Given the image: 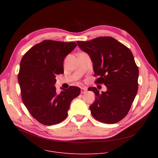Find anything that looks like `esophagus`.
<instances>
[{"instance_id":"34e87169","label":"esophagus","mask_w":158,"mask_h":158,"mask_svg":"<svg viewBox=\"0 0 158 158\" xmlns=\"http://www.w3.org/2000/svg\"><path fill=\"white\" fill-rule=\"evenodd\" d=\"M87 90H88V89H87V88H86V87H82V88H81V94H83L86 93Z\"/></svg>"}]
</instances>
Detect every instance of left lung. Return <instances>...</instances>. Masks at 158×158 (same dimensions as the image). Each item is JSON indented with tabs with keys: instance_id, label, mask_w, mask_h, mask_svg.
Returning <instances> with one entry per match:
<instances>
[{
	"instance_id": "8db88e82",
	"label": "left lung",
	"mask_w": 158,
	"mask_h": 158,
	"mask_svg": "<svg viewBox=\"0 0 158 158\" xmlns=\"http://www.w3.org/2000/svg\"><path fill=\"white\" fill-rule=\"evenodd\" d=\"M78 47L90 57L93 63L95 83L104 84L106 92L95 95L89 106L92 115L105 123H115L127 114L138 89L139 70L130 49L110 36L98 37L87 41H77Z\"/></svg>"
}]
</instances>
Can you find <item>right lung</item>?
<instances>
[{
    "label": "right lung",
    "instance_id": "right-lung-1",
    "mask_svg": "<svg viewBox=\"0 0 158 158\" xmlns=\"http://www.w3.org/2000/svg\"><path fill=\"white\" fill-rule=\"evenodd\" d=\"M76 42L44 40L23 55L20 64L18 81L22 101L40 123L54 125L68 115L70 105L81 89L70 86L57 94L56 77L64 72V57L76 48Z\"/></svg>",
    "mask_w": 158,
    "mask_h": 158
}]
</instances>
